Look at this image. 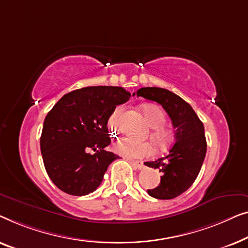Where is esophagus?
I'll use <instances>...</instances> for the list:
<instances>
[{"instance_id": "obj_1", "label": "esophagus", "mask_w": 248, "mask_h": 248, "mask_svg": "<svg viewBox=\"0 0 248 248\" xmlns=\"http://www.w3.org/2000/svg\"><path fill=\"white\" fill-rule=\"evenodd\" d=\"M130 163H131V165L137 170H141L142 167H144V164H142L141 162H139V160H131Z\"/></svg>"}]
</instances>
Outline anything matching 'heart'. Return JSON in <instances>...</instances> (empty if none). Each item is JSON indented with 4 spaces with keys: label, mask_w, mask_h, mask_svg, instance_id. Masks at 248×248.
<instances>
[{
    "label": "heart",
    "mask_w": 248,
    "mask_h": 248,
    "mask_svg": "<svg viewBox=\"0 0 248 248\" xmlns=\"http://www.w3.org/2000/svg\"><path fill=\"white\" fill-rule=\"evenodd\" d=\"M145 119L153 128L152 139L159 147H165L170 142L172 132H170L164 124L166 123V114L156 104H146L142 108ZM109 125L111 130L116 132L120 125V110H116L111 114L109 119ZM114 151L118 154L125 156L129 158H142L148 157L154 154V148L149 142L137 141L132 138H121L113 146Z\"/></svg>",
    "instance_id": "obj_1"
}]
</instances>
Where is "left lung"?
<instances>
[{
	"label": "left lung",
	"instance_id": "1",
	"mask_svg": "<svg viewBox=\"0 0 248 248\" xmlns=\"http://www.w3.org/2000/svg\"><path fill=\"white\" fill-rule=\"evenodd\" d=\"M137 96L159 103L175 129V142L169 154L145 163L162 173L160 183L155 189L147 190L148 194L160 200L174 199L192 186L201 170L207 153L203 124L189 103L169 90L141 88Z\"/></svg>",
	"mask_w": 248,
	"mask_h": 248
}]
</instances>
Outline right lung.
<instances>
[{"mask_svg": "<svg viewBox=\"0 0 248 248\" xmlns=\"http://www.w3.org/2000/svg\"><path fill=\"white\" fill-rule=\"evenodd\" d=\"M130 96L119 86H89L65 94L48 112L40 151L48 176L59 190L81 197L97 189L108 166L119 158L106 151L111 142L108 120Z\"/></svg>", "mask_w": 248, "mask_h": 248, "instance_id": "right-lung-1", "label": "right lung"}]
</instances>
